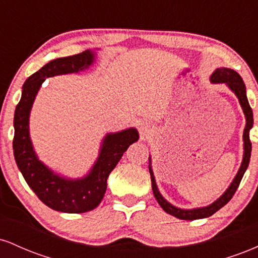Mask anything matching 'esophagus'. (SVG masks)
<instances>
[{
	"label": "esophagus",
	"instance_id": "esophagus-1",
	"mask_svg": "<svg viewBox=\"0 0 258 258\" xmlns=\"http://www.w3.org/2000/svg\"><path fill=\"white\" fill-rule=\"evenodd\" d=\"M138 130H139V132H141V135L146 136L148 133V125L146 122H139L138 123Z\"/></svg>",
	"mask_w": 258,
	"mask_h": 258
}]
</instances>
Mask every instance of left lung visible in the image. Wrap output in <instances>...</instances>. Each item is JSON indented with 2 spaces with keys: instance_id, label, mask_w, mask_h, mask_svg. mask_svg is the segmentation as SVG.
Wrapping results in <instances>:
<instances>
[{
  "instance_id": "left-lung-1",
  "label": "left lung",
  "mask_w": 258,
  "mask_h": 258,
  "mask_svg": "<svg viewBox=\"0 0 258 258\" xmlns=\"http://www.w3.org/2000/svg\"><path fill=\"white\" fill-rule=\"evenodd\" d=\"M210 81H211L212 84L226 85L227 87L235 94L239 103H240V106L245 115V119H246V125H245L244 135H242V141H244V155H242V161L240 167H239L238 173L235 174L233 182L230 183L229 186H228L227 190L224 191L217 200L214 201L212 204H210V205L204 207H197V209L190 210L179 209V207L168 203V201L162 197L161 193L159 191L158 185H156L155 177H154V172L152 168V158H150L149 155V172L150 178H152V188L154 197H155L156 201H158L159 205L162 207V210H164L165 212L179 218V220L194 221L200 220V218H206L214 215L215 212H217L220 209H222L228 201L232 199L233 195L235 194L236 189H238V186L240 184L242 179V176H244L245 171H246V168L248 166V162H250L251 149H252V146H251L250 142V130L252 128L253 125V114L252 109H251L250 104H248V100L246 97V87H245L244 81H242V79L240 78V75H239L238 73L234 72L232 69H228V68H218V69H216L215 72L212 73Z\"/></svg>"
}]
</instances>
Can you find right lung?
I'll use <instances>...</instances> for the list:
<instances>
[{
    "label": "right lung",
    "instance_id": "right-lung-1",
    "mask_svg": "<svg viewBox=\"0 0 258 258\" xmlns=\"http://www.w3.org/2000/svg\"><path fill=\"white\" fill-rule=\"evenodd\" d=\"M96 59V52L87 51L70 57L57 58L43 65L24 82L22 98L14 112L13 153L17 166L37 198L44 205L59 212L84 214L96 209L106 190V179L127 148L138 141L135 127L120 132L106 133L100 144L99 155L86 176L68 178L44 165L30 138L29 119L36 94L47 78L80 73L88 69Z\"/></svg>",
    "mask_w": 258,
    "mask_h": 258
}]
</instances>
